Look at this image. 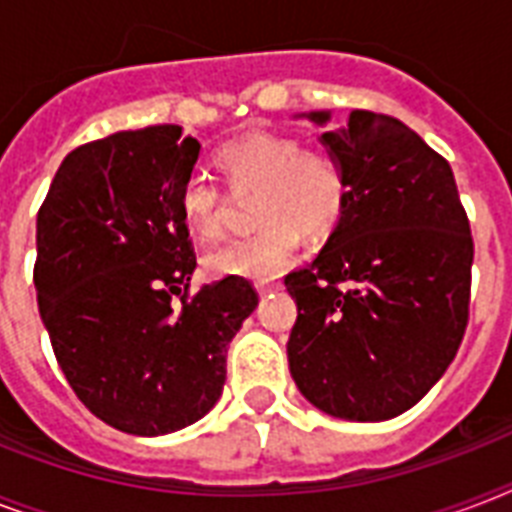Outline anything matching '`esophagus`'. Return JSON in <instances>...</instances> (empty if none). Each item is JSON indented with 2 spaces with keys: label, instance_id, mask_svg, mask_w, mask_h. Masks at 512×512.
I'll use <instances>...</instances> for the list:
<instances>
[{
  "label": "esophagus",
  "instance_id": "obj_1",
  "mask_svg": "<svg viewBox=\"0 0 512 512\" xmlns=\"http://www.w3.org/2000/svg\"><path fill=\"white\" fill-rule=\"evenodd\" d=\"M255 289L260 292V295H268V292H276V289H281V281H257Z\"/></svg>",
  "mask_w": 512,
  "mask_h": 512
}]
</instances>
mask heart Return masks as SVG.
I'll list each match as a JSON object with an SVG mask.
<instances>
[{
  "label": "heart",
  "instance_id": "heart-1",
  "mask_svg": "<svg viewBox=\"0 0 512 512\" xmlns=\"http://www.w3.org/2000/svg\"><path fill=\"white\" fill-rule=\"evenodd\" d=\"M217 167L236 191H257L255 233L231 239L204 255L215 279L268 281L300 252L303 231L324 236L340 223L348 204V177L337 156L324 148H303L284 132L255 130L217 148ZM185 228L199 239L223 231L225 199L212 180L188 177L177 196Z\"/></svg>",
  "mask_w": 512,
  "mask_h": 512
}]
</instances>
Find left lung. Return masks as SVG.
<instances>
[{
    "mask_svg": "<svg viewBox=\"0 0 512 512\" xmlns=\"http://www.w3.org/2000/svg\"><path fill=\"white\" fill-rule=\"evenodd\" d=\"M313 124L329 111H311ZM348 204L311 265L284 279L297 321L289 372L313 406L353 422L412 409L468 327L473 236L452 167L404 122L350 111L321 135Z\"/></svg>",
    "mask_w": 512,
    "mask_h": 512,
    "instance_id": "left-lung-1",
    "label": "left lung"
}]
</instances>
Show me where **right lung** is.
<instances>
[{"label": "right lung", "instance_id": "add662e5", "mask_svg": "<svg viewBox=\"0 0 512 512\" xmlns=\"http://www.w3.org/2000/svg\"><path fill=\"white\" fill-rule=\"evenodd\" d=\"M199 148L177 124L84 143L36 215L34 287L55 358L79 401L132 436L175 433L217 404L228 342L257 308L247 279L188 295L196 255L177 196Z\"/></svg>", "mask_w": 512, "mask_h": 512}]
</instances>
